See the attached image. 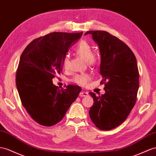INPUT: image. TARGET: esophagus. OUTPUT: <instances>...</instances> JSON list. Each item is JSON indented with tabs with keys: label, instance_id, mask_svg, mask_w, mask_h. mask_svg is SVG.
<instances>
[{
	"label": "esophagus",
	"instance_id": "1",
	"mask_svg": "<svg viewBox=\"0 0 156 156\" xmlns=\"http://www.w3.org/2000/svg\"><path fill=\"white\" fill-rule=\"evenodd\" d=\"M87 95H88V93H87V92H86V91H81V92L80 93V94H79V96L82 98V97L87 96Z\"/></svg>",
	"mask_w": 156,
	"mask_h": 156
}]
</instances>
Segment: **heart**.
Returning a JSON list of instances; mask_svg holds the SVG:
<instances>
[{"mask_svg":"<svg viewBox=\"0 0 156 156\" xmlns=\"http://www.w3.org/2000/svg\"><path fill=\"white\" fill-rule=\"evenodd\" d=\"M91 52H92V48H91L89 43L84 41V40L80 42L77 47L76 48V53H77V55L83 59H85L86 62L89 65L93 66L98 61V57L96 55L91 53ZM69 62V57L68 55H66L62 61V65L64 68H66L68 66ZM90 79V76L87 74H77L73 78V81L79 85L84 86L89 82Z\"/></svg>","mask_w":156,"mask_h":156,"instance_id":"1","label":"heart"}]
</instances>
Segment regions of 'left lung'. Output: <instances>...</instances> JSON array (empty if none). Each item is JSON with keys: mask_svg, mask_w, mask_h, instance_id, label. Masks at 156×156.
Wrapping results in <instances>:
<instances>
[{"mask_svg": "<svg viewBox=\"0 0 156 156\" xmlns=\"http://www.w3.org/2000/svg\"><path fill=\"white\" fill-rule=\"evenodd\" d=\"M101 55L99 74L105 93L90 94L94 103L89 111L91 121L98 129L109 130L129 116L136 101L139 73L136 59L125 43L105 31H88Z\"/></svg>", "mask_w": 156, "mask_h": 156, "instance_id": "left-lung-1", "label": "left lung"}]
</instances>
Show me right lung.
<instances>
[{
    "label": "right lung",
    "instance_id": "obj_1",
    "mask_svg": "<svg viewBox=\"0 0 156 156\" xmlns=\"http://www.w3.org/2000/svg\"><path fill=\"white\" fill-rule=\"evenodd\" d=\"M82 32H53L26 47L20 58L16 83L23 106L35 121L51 126L65 117L81 87L69 85L59 89L52 79L62 70V61Z\"/></svg>",
    "mask_w": 156,
    "mask_h": 156
}]
</instances>
